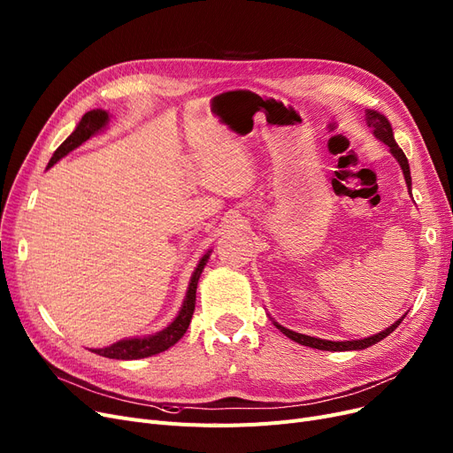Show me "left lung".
<instances>
[{
  "label": "left lung",
  "instance_id": "8db88e82",
  "mask_svg": "<svg viewBox=\"0 0 453 453\" xmlns=\"http://www.w3.org/2000/svg\"><path fill=\"white\" fill-rule=\"evenodd\" d=\"M365 118H366V126L372 127V131H373V136H376V139H378L380 142L387 144V146H388V151L392 153V157H395V159L398 161V165H400V168H402V172H403V180H405V183H407V188H409V192H411V170H409L407 157H405V153L402 151V148H400V146L396 144V141H395V133H392V126H390V122H388V118H387L385 114L378 112V111H373V109H366ZM405 314H407V312H405ZM405 314H403V317H400L395 324H390L387 329L380 331L378 335H372V337H366V339H357V341H326V339H317V337L303 335V333H296V331H292V329H287V327H283L281 324H278L275 320H272V322H273V326L278 327L281 333H285V335H287L290 341L298 342V344H302V346L317 348V349H326V351H349V349H365V348H368V346H372V344H376V342L383 341L385 337H388L390 333L395 331V329L402 324V320L405 319Z\"/></svg>",
  "mask_w": 453,
  "mask_h": 453
}]
</instances>
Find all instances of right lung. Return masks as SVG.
Segmentation results:
<instances>
[{"label":"right lung","instance_id":"obj_1","mask_svg":"<svg viewBox=\"0 0 453 453\" xmlns=\"http://www.w3.org/2000/svg\"><path fill=\"white\" fill-rule=\"evenodd\" d=\"M111 122V114L107 111L102 109H94L83 114V118L80 120V124L75 126V129L72 131V134L68 139L58 146L53 153V157L48 163V168H51L57 161H61L63 157H66L70 151H73L75 148H80L81 144H85L87 141H90L92 136L100 134L102 131L107 129ZM209 250L203 257L200 259L198 266L194 268L192 278L187 288V296L183 300V305L175 317L165 329L153 333V335H144V337H131V339H122L111 346L105 348H92L90 351L97 353L102 357H109V359H122V361H133V359H144V357H151L157 356L168 348H172L175 342H178L188 329V324L192 320V312H194V305H196V288H198V281L200 275L211 257Z\"/></svg>","mask_w":453,"mask_h":453}]
</instances>
